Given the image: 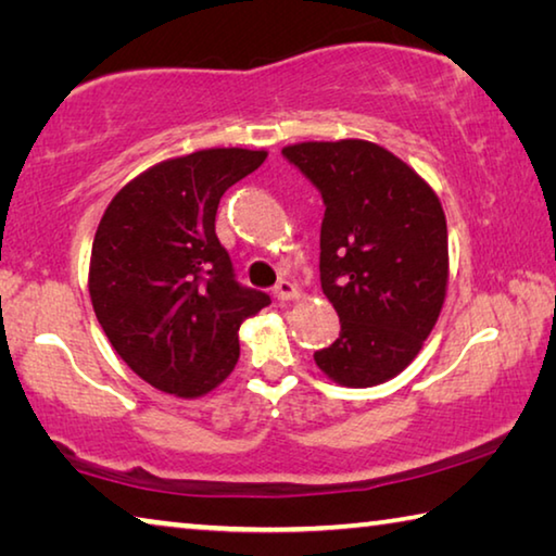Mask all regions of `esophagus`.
<instances>
[{
	"instance_id": "34e87169",
	"label": "esophagus",
	"mask_w": 556,
	"mask_h": 556,
	"mask_svg": "<svg viewBox=\"0 0 556 556\" xmlns=\"http://www.w3.org/2000/svg\"><path fill=\"white\" fill-rule=\"evenodd\" d=\"M271 294H275V299H279V301H291V299L299 296V289L291 285L289 279H279L275 289H271Z\"/></svg>"
}]
</instances>
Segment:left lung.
Returning a JSON list of instances; mask_svg holds the SVG:
<instances>
[{
  "label": "left lung",
  "instance_id": "obj_1",
  "mask_svg": "<svg viewBox=\"0 0 556 556\" xmlns=\"http://www.w3.org/2000/svg\"><path fill=\"white\" fill-rule=\"evenodd\" d=\"M318 193L321 289L341 333L314 353L328 378L372 388L417 357L448 279L446 218L425 178L372 142H304L281 149Z\"/></svg>",
  "mask_w": 556,
  "mask_h": 556
}]
</instances>
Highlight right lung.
Here are the masks:
<instances>
[{
    "mask_svg": "<svg viewBox=\"0 0 556 556\" xmlns=\"http://www.w3.org/2000/svg\"><path fill=\"white\" fill-rule=\"evenodd\" d=\"M267 152L203 149L129 181L98 225L90 299L108 341L152 388L201 397L240 357L238 331L269 306L242 287L215 235L223 193Z\"/></svg>",
    "mask_w": 556,
    "mask_h": 556,
    "instance_id": "add662e5",
    "label": "right lung"
}]
</instances>
